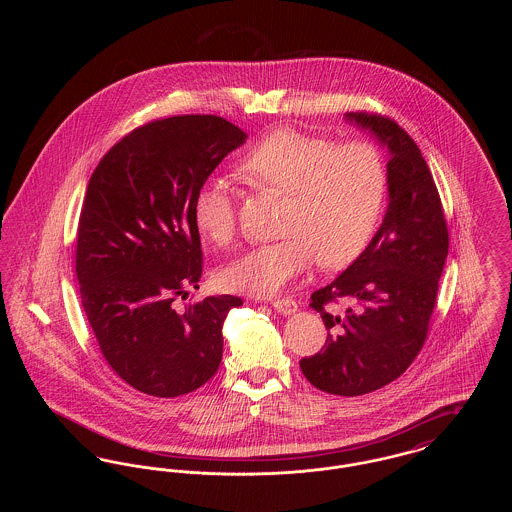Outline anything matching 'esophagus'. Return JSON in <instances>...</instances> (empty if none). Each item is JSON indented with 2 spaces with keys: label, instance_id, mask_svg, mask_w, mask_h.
<instances>
[{
  "label": "esophagus",
  "instance_id": "34e87169",
  "mask_svg": "<svg viewBox=\"0 0 512 512\" xmlns=\"http://www.w3.org/2000/svg\"><path fill=\"white\" fill-rule=\"evenodd\" d=\"M272 307L280 313V315H293L297 311V303L293 299H274Z\"/></svg>",
  "mask_w": 512,
  "mask_h": 512
}]
</instances>
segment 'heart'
Masks as SVG:
<instances>
[{
	"mask_svg": "<svg viewBox=\"0 0 512 512\" xmlns=\"http://www.w3.org/2000/svg\"><path fill=\"white\" fill-rule=\"evenodd\" d=\"M245 182L288 194L282 240L245 251L220 272L234 292L270 297L322 259L341 268L361 257L384 213L386 163L368 142L334 140L282 128L253 147L240 163ZM236 192L219 176L203 180L192 199L195 228L215 244L236 234Z\"/></svg>",
	"mask_w": 512,
	"mask_h": 512,
	"instance_id": "obj_1",
	"label": "heart"
}]
</instances>
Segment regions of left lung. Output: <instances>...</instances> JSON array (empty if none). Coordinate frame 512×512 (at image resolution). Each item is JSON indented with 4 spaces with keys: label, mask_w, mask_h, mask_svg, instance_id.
<instances>
[{
    "label": "left lung",
    "mask_w": 512,
    "mask_h": 512,
    "mask_svg": "<svg viewBox=\"0 0 512 512\" xmlns=\"http://www.w3.org/2000/svg\"><path fill=\"white\" fill-rule=\"evenodd\" d=\"M345 119L388 147V209L361 257L311 295L328 338L299 366L318 390L355 397L388 386L422 349L449 232L432 172L413 138L382 115L347 113ZM338 300L350 303L343 316L323 309Z\"/></svg>",
    "instance_id": "left-lung-1"
}]
</instances>
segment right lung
Masks as SVG:
<instances>
[{
    "label": "right lung",
    "instance_id": "1",
    "mask_svg": "<svg viewBox=\"0 0 512 512\" xmlns=\"http://www.w3.org/2000/svg\"><path fill=\"white\" fill-rule=\"evenodd\" d=\"M247 138L215 115H180L126 134L90 178L76 238L82 307L109 366L134 390L178 397L219 370L234 295L178 309L203 270L195 190Z\"/></svg>",
    "mask_w": 512,
    "mask_h": 512
}]
</instances>
